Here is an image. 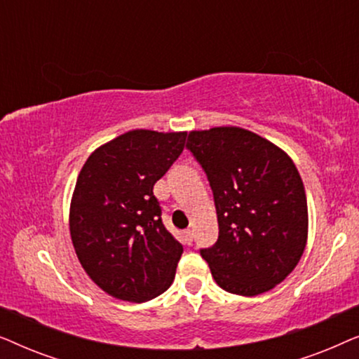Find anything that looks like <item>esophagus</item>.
<instances>
[{
    "label": "esophagus",
    "mask_w": 359,
    "mask_h": 359,
    "mask_svg": "<svg viewBox=\"0 0 359 359\" xmlns=\"http://www.w3.org/2000/svg\"><path fill=\"white\" fill-rule=\"evenodd\" d=\"M184 242L186 243L193 242V230H186V232H184Z\"/></svg>",
    "instance_id": "34e87169"
}]
</instances>
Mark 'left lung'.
<instances>
[{
	"instance_id": "8db88e82",
	"label": "left lung",
	"mask_w": 359,
	"mask_h": 359,
	"mask_svg": "<svg viewBox=\"0 0 359 359\" xmlns=\"http://www.w3.org/2000/svg\"><path fill=\"white\" fill-rule=\"evenodd\" d=\"M188 149L214 193L219 238L201 255L215 283L247 297L271 291L307 245L306 191L291 156L237 126L191 130Z\"/></svg>"
}]
</instances>
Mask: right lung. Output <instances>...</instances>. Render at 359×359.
Returning a JSON list of instances; mask_svg holds the SVG:
<instances>
[{"mask_svg": "<svg viewBox=\"0 0 359 359\" xmlns=\"http://www.w3.org/2000/svg\"><path fill=\"white\" fill-rule=\"evenodd\" d=\"M188 132L135 129L93 151L76 178L70 235L83 269L109 296L147 302L171 286L183 247L161 222L154 184Z\"/></svg>", "mask_w": 359, "mask_h": 359, "instance_id": "obj_1", "label": "right lung"}]
</instances>
